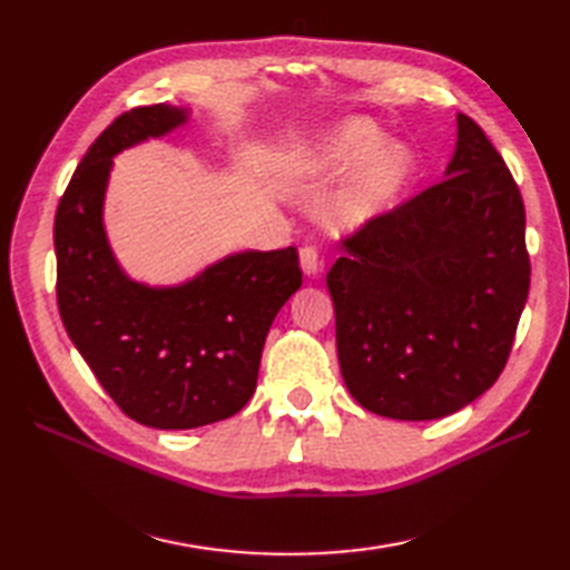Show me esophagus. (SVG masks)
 Instances as JSON below:
<instances>
[{
  "label": "esophagus",
  "mask_w": 570,
  "mask_h": 570,
  "mask_svg": "<svg viewBox=\"0 0 570 570\" xmlns=\"http://www.w3.org/2000/svg\"><path fill=\"white\" fill-rule=\"evenodd\" d=\"M298 259H301V269H304L306 276H316L321 272V254L316 247H301L298 252Z\"/></svg>",
  "instance_id": "34e87169"
}]
</instances>
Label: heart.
Returning <instances> with one entry per match:
<instances>
[{"label": "heart", "mask_w": 570, "mask_h": 570, "mask_svg": "<svg viewBox=\"0 0 570 570\" xmlns=\"http://www.w3.org/2000/svg\"><path fill=\"white\" fill-rule=\"evenodd\" d=\"M414 171V156L406 147H386L382 131L360 119L301 139L286 154V174L296 180H337L355 174L335 208L341 229H362L390 215L402 203Z\"/></svg>", "instance_id": "obj_1"}]
</instances>
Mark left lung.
Wrapping results in <instances>:
<instances>
[{
  "instance_id": "1",
  "label": "left lung",
  "mask_w": 570,
  "mask_h": 570,
  "mask_svg": "<svg viewBox=\"0 0 570 570\" xmlns=\"http://www.w3.org/2000/svg\"><path fill=\"white\" fill-rule=\"evenodd\" d=\"M524 203L468 115L439 184L343 242L325 282L341 372L360 406L453 414L498 382L529 296Z\"/></svg>"
}]
</instances>
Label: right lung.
Returning a JSON list of instances; mask_svg holds the SVG:
<instances>
[{
  "instance_id": "add662e5",
  "label": "right lung",
  "mask_w": 570,
  "mask_h": 570,
  "mask_svg": "<svg viewBox=\"0 0 570 570\" xmlns=\"http://www.w3.org/2000/svg\"><path fill=\"white\" fill-rule=\"evenodd\" d=\"M188 122L174 105L135 107L95 139L58 203L56 296L72 345L115 404L151 429L229 419L257 390L272 321L301 286L298 252H237L178 286L135 282L105 233L112 159Z\"/></svg>"
}]
</instances>
